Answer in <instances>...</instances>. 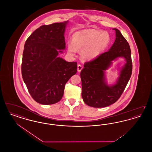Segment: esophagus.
I'll return each mask as SVG.
<instances>
[{"mask_svg":"<svg viewBox=\"0 0 152 152\" xmlns=\"http://www.w3.org/2000/svg\"><path fill=\"white\" fill-rule=\"evenodd\" d=\"M83 66L81 65V64H79L77 65V71H78V72H80L81 71V69H83Z\"/></svg>","mask_w":152,"mask_h":152,"instance_id":"obj_1","label":"esophagus"}]
</instances>
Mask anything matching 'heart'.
<instances>
[{
    "label": "heart",
    "mask_w": 152,
    "mask_h": 152,
    "mask_svg": "<svg viewBox=\"0 0 152 152\" xmlns=\"http://www.w3.org/2000/svg\"><path fill=\"white\" fill-rule=\"evenodd\" d=\"M110 36L106 31L96 29H86L75 32L72 43L68 44V52L74 56L76 51H81V58L92 60L97 58L108 47Z\"/></svg>",
    "instance_id": "b5f03b06"
}]
</instances>
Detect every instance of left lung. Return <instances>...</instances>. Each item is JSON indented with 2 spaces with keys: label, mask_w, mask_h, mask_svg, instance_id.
Here are the masks:
<instances>
[{
  "label": "left lung",
  "mask_w": 152,
  "mask_h": 152,
  "mask_svg": "<svg viewBox=\"0 0 152 152\" xmlns=\"http://www.w3.org/2000/svg\"><path fill=\"white\" fill-rule=\"evenodd\" d=\"M116 39L110 50L97 58L86 62L81 72L82 92L84 102L94 108H104L116 102L123 93L131 77L132 61L130 46L118 29ZM123 57L127 63L121 72L116 84L109 86L105 82L104 71L117 58Z\"/></svg>",
  "instance_id": "obj_1"
}]
</instances>
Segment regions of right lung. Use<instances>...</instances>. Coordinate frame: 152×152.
Segmentation results:
<instances>
[{"label": "right lung", "instance_id": "obj_1", "mask_svg": "<svg viewBox=\"0 0 152 152\" xmlns=\"http://www.w3.org/2000/svg\"><path fill=\"white\" fill-rule=\"evenodd\" d=\"M68 23L44 25L27 39L23 53L22 75L29 94L37 102L53 104L64 94L66 83L77 72L76 62L58 57L65 48Z\"/></svg>", "mask_w": 152, "mask_h": 152}]
</instances>
